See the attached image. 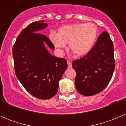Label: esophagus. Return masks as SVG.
<instances>
[{"label":"esophagus","instance_id":"1","mask_svg":"<svg viewBox=\"0 0 126 126\" xmlns=\"http://www.w3.org/2000/svg\"><path fill=\"white\" fill-rule=\"evenodd\" d=\"M67 63H68V68H72V63H71V62H69V61H68V62H67Z\"/></svg>","mask_w":126,"mask_h":126}]
</instances>
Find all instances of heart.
<instances>
[{
	"label": "heart",
	"instance_id": "obj_1",
	"mask_svg": "<svg viewBox=\"0 0 126 126\" xmlns=\"http://www.w3.org/2000/svg\"><path fill=\"white\" fill-rule=\"evenodd\" d=\"M98 34V29L94 23H75L60 27L57 34L51 33L49 38L60 51L65 47L66 43H69L71 51L80 57L91 51Z\"/></svg>",
	"mask_w": 126,
	"mask_h": 126
}]
</instances>
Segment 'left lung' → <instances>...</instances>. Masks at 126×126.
Masks as SVG:
<instances>
[{"instance_id": "left-lung-1", "label": "left lung", "mask_w": 126, "mask_h": 126, "mask_svg": "<svg viewBox=\"0 0 126 126\" xmlns=\"http://www.w3.org/2000/svg\"><path fill=\"white\" fill-rule=\"evenodd\" d=\"M72 67L76 72L75 85L80 94L90 96L105 89L115 67L113 44L109 34L102 32L91 51L74 60Z\"/></svg>"}]
</instances>
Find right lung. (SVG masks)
Returning a JSON list of instances; mask_svg holds the SVG:
<instances>
[{"instance_id":"1","label":"right lung","mask_w":126,"mask_h":126,"mask_svg":"<svg viewBox=\"0 0 126 126\" xmlns=\"http://www.w3.org/2000/svg\"><path fill=\"white\" fill-rule=\"evenodd\" d=\"M46 27L43 21L32 22L22 30L13 47L16 77L29 93L41 99L55 96L68 66L66 60L52 55L45 47L46 44L54 49L51 41L36 33Z\"/></svg>"}]
</instances>
